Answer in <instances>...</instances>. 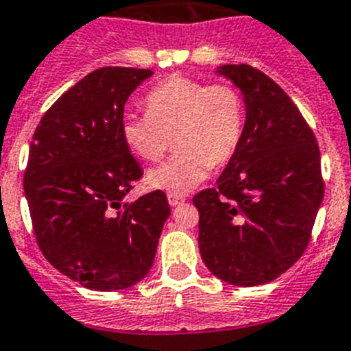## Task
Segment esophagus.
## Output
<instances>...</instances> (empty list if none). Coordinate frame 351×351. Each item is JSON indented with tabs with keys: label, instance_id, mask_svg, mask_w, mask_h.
Returning a JSON list of instances; mask_svg holds the SVG:
<instances>
[{
	"label": "esophagus",
	"instance_id": "esophagus-1",
	"mask_svg": "<svg viewBox=\"0 0 351 351\" xmlns=\"http://www.w3.org/2000/svg\"><path fill=\"white\" fill-rule=\"evenodd\" d=\"M186 201V199H184V197L182 195H172V193H170L169 195V204L170 206H179V204H182V202Z\"/></svg>",
	"mask_w": 351,
	"mask_h": 351
}]
</instances>
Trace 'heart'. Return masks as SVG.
Masks as SVG:
<instances>
[{"label":"heart","mask_w":351,"mask_h":351,"mask_svg":"<svg viewBox=\"0 0 351 351\" xmlns=\"http://www.w3.org/2000/svg\"><path fill=\"white\" fill-rule=\"evenodd\" d=\"M147 117L121 118V140L143 161H158L172 138L176 154L149 170L145 184L184 195L206 179L211 167L233 158L244 132V104L230 84L170 77L145 97Z\"/></svg>","instance_id":"1"}]
</instances>
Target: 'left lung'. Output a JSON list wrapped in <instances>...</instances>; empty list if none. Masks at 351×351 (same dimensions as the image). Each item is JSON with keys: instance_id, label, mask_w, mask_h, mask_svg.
Segmentation results:
<instances>
[{"instance_id": "left-lung-1", "label": "left lung", "mask_w": 351, "mask_h": 351, "mask_svg": "<svg viewBox=\"0 0 351 351\" xmlns=\"http://www.w3.org/2000/svg\"><path fill=\"white\" fill-rule=\"evenodd\" d=\"M242 93L239 149L213 188L193 197L199 251L219 280L237 287L276 280L305 253L323 202L314 132L273 78L247 64L215 69Z\"/></svg>"}]
</instances>
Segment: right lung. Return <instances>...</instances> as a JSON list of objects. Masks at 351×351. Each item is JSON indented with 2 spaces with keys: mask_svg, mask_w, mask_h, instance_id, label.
<instances>
[{
  "mask_svg": "<svg viewBox=\"0 0 351 351\" xmlns=\"http://www.w3.org/2000/svg\"><path fill=\"white\" fill-rule=\"evenodd\" d=\"M152 75L93 71L48 109L30 143L25 195L37 244L57 271L91 291L143 280L170 217L159 190L123 202L143 176L121 140L123 106Z\"/></svg>",
  "mask_w": 351,
  "mask_h": 351,
  "instance_id": "1",
  "label": "right lung"
}]
</instances>
